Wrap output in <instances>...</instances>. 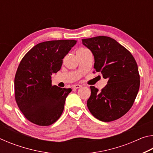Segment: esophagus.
Returning a JSON list of instances; mask_svg holds the SVG:
<instances>
[{
  "label": "esophagus",
  "instance_id": "esophagus-1",
  "mask_svg": "<svg viewBox=\"0 0 153 153\" xmlns=\"http://www.w3.org/2000/svg\"><path fill=\"white\" fill-rule=\"evenodd\" d=\"M82 86V85H79V84H75L73 86V88L74 89H78L79 88H81Z\"/></svg>",
  "mask_w": 153,
  "mask_h": 153
}]
</instances>
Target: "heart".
Returning <instances> with one entry per match:
<instances>
[{"label":"heart","mask_w":153,"mask_h":153,"mask_svg":"<svg viewBox=\"0 0 153 153\" xmlns=\"http://www.w3.org/2000/svg\"><path fill=\"white\" fill-rule=\"evenodd\" d=\"M83 50H84V49H80V50H79V51H83Z\"/></svg>","instance_id":"1"}]
</instances>
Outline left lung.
<instances>
[{
    "instance_id": "8db88e82",
    "label": "left lung",
    "mask_w": 153,
    "mask_h": 153,
    "mask_svg": "<svg viewBox=\"0 0 153 153\" xmlns=\"http://www.w3.org/2000/svg\"><path fill=\"white\" fill-rule=\"evenodd\" d=\"M94 55V68L107 79L100 92L90 86L87 106L93 116L102 121L117 120L130 109L140 88L138 68L134 56L115 40L107 36L82 39Z\"/></svg>"
}]
</instances>
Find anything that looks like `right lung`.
<instances>
[{"mask_svg":"<svg viewBox=\"0 0 153 153\" xmlns=\"http://www.w3.org/2000/svg\"><path fill=\"white\" fill-rule=\"evenodd\" d=\"M77 40H51L36 45L25 55L15 77V96L19 109L31 122L50 126L61 117L71 88L52 86L51 76Z\"/></svg>","mask_w":153,"mask_h":153,"instance_id":"obj_1","label":"right lung"}]
</instances>
